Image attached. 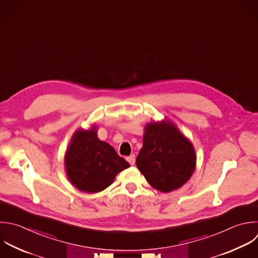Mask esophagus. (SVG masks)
Returning <instances> with one entry per match:
<instances>
[{"label": "esophagus", "instance_id": "1", "mask_svg": "<svg viewBox=\"0 0 258 258\" xmlns=\"http://www.w3.org/2000/svg\"><path fill=\"white\" fill-rule=\"evenodd\" d=\"M126 159H127V161H128L131 165H134V163H135V155H130V156H128Z\"/></svg>", "mask_w": 258, "mask_h": 258}]
</instances>
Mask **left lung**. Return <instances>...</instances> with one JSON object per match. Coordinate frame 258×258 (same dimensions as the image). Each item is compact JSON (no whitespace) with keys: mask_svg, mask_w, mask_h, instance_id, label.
<instances>
[{"mask_svg":"<svg viewBox=\"0 0 258 258\" xmlns=\"http://www.w3.org/2000/svg\"><path fill=\"white\" fill-rule=\"evenodd\" d=\"M196 161L191 142L170 120L145 126L136 165L152 187L162 192L180 187L190 178Z\"/></svg>","mask_w":258,"mask_h":258,"instance_id":"obj_1","label":"left lung"}]
</instances>
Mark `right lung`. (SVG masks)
<instances>
[{
    "label": "right lung",
    "instance_id": "right-lung-1",
    "mask_svg": "<svg viewBox=\"0 0 258 258\" xmlns=\"http://www.w3.org/2000/svg\"><path fill=\"white\" fill-rule=\"evenodd\" d=\"M129 166L110 144L98 138L95 126L77 130L64 156L68 178L77 188L89 194L107 188Z\"/></svg>",
    "mask_w": 258,
    "mask_h": 258
}]
</instances>
